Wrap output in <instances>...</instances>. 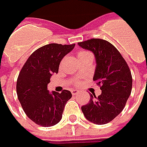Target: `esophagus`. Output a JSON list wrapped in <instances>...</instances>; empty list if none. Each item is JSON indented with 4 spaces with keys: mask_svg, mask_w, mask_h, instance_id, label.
<instances>
[{
    "mask_svg": "<svg viewBox=\"0 0 147 147\" xmlns=\"http://www.w3.org/2000/svg\"><path fill=\"white\" fill-rule=\"evenodd\" d=\"M71 94H72V95H76V94H79V91L76 90V89H72L71 90Z\"/></svg>",
    "mask_w": 147,
    "mask_h": 147,
    "instance_id": "1",
    "label": "esophagus"
}]
</instances>
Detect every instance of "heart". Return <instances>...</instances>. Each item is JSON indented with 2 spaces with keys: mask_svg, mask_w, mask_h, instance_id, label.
Masks as SVG:
<instances>
[{
  "mask_svg": "<svg viewBox=\"0 0 147 147\" xmlns=\"http://www.w3.org/2000/svg\"><path fill=\"white\" fill-rule=\"evenodd\" d=\"M89 54H91L90 53H89L88 51H80L78 53V58H80V57H83V56H85V55H89Z\"/></svg>",
  "mask_w": 147,
  "mask_h": 147,
  "instance_id": "1",
  "label": "heart"
}]
</instances>
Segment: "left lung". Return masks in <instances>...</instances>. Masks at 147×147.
<instances>
[{
    "label": "left lung",
    "mask_w": 147,
    "mask_h": 147,
    "mask_svg": "<svg viewBox=\"0 0 147 147\" xmlns=\"http://www.w3.org/2000/svg\"><path fill=\"white\" fill-rule=\"evenodd\" d=\"M79 46L94 53L96 68L94 81L102 94L90 95L81 110L89 121L96 124L111 122L123 111L132 91L133 79L127 63L113 45L102 39L79 42Z\"/></svg>",
    "instance_id": "8db88e82"
}]
</instances>
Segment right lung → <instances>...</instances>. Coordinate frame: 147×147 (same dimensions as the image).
I'll return each mask as SVG.
<instances>
[{"instance_id": "1", "label": "right lung", "mask_w": 147, "mask_h": 147, "mask_svg": "<svg viewBox=\"0 0 147 147\" xmlns=\"http://www.w3.org/2000/svg\"><path fill=\"white\" fill-rule=\"evenodd\" d=\"M75 47L72 45L49 44L34 51L23 65L17 80V95L24 112L42 127L53 126L62 119L65 105L71 93H49L47 85L58 73L60 62Z\"/></svg>"}]
</instances>
